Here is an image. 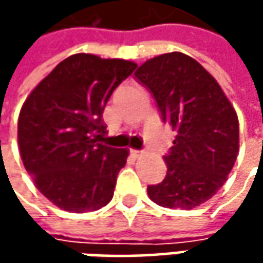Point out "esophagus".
I'll use <instances>...</instances> for the list:
<instances>
[{"label":"esophagus","mask_w":263,"mask_h":263,"mask_svg":"<svg viewBox=\"0 0 263 263\" xmlns=\"http://www.w3.org/2000/svg\"><path fill=\"white\" fill-rule=\"evenodd\" d=\"M130 154H132V157L133 158H139L142 154H143V152H142V151H139V149H132V151H130Z\"/></svg>","instance_id":"34e87169"}]
</instances>
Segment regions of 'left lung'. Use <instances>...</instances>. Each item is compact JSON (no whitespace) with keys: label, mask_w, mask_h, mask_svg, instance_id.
I'll use <instances>...</instances> for the list:
<instances>
[{"label":"left lung","mask_w":263,"mask_h":263,"mask_svg":"<svg viewBox=\"0 0 263 263\" xmlns=\"http://www.w3.org/2000/svg\"><path fill=\"white\" fill-rule=\"evenodd\" d=\"M135 79L155 99L177 136L164 161L167 176L147 186L164 208L192 209L226 183L238 154V120L217 80L192 57L170 52L137 68Z\"/></svg>","instance_id":"1"}]
</instances>
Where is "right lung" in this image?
Masks as SVG:
<instances>
[{"label":"right lung","instance_id":"add662e5","mask_svg":"<svg viewBox=\"0 0 263 263\" xmlns=\"http://www.w3.org/2000/svg\"><path fill=\"white\" fill-rule=\"evenodd\" d=\"M136 64L90 54L66 58L33 89L18 117V147L39 192L68 212H89L112 199L127 149L99 143L102 112Z\"/></svg>","mask_w":263,"mask_h":263}]
</instances>
